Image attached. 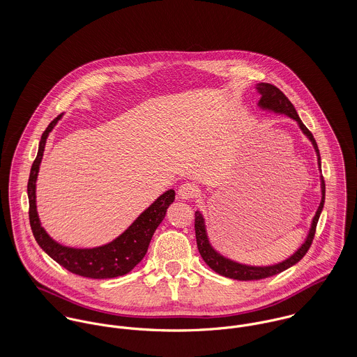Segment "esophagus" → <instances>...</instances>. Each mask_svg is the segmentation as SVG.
<instances>
[{
  "instance_id": "esophagus-1",
  "label": "esophagus",
  "mask_w": 357,
  "mask_h": 357,
  "mask_svg": "<svg viewBox=\"0 0 357 357\" xmlns=\"http://www.w3.org/2000/svg\"><path fill=\"white\" fill-rule=\"evenodd\" d=\"M198 194V190L195 187V184L192 183H184L178 187V191H177V195H178V199H183V201H188V199H192L195 198Z\"/></svg>"
}]
</instances>
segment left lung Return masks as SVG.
<instances>
[{"mask_svg":"<svg viewBox=\"0 0 357 357\" xmlns=\"http://www.w3.org/2000/svg\"><path fill=\"white\" fill-rule=\"evenodd\" d=\"M257 92L259 93L261 99L258 102V107L262 109H268V111H273L276 114H284L287 116H290L291 119H294L300 129L303 130V133L306 137L310 140L316 155H317V165H319V170H321V160H320V153L319 149L316 144V140L313 139L312 133L307 130L305 125L303 123V121L300 119L294 105L291 102L284 96V93L278 89L275 85L271 84H257L255 86ZM320 187H321V201L317 207V211L312 220L307 236H306L305 242L300 246V249L293 255H290L289 258H286L282 262L273 264V265H266V266H255V265H246V264H241L236 262L234 259H229L224 255H220L218 252H215L213 249V246L208 242L207 238V232H206V225H204V215L201 214V211H195V235H197V245H198V250L202 255L204 262L218 275H222L225 278L229 279H235V280H259V279H265L273 275H278L286 269H289L290 266L296 265L309 250L313 236H314V231H316V225L320 217V213L323 210L324 206V198H326V185H324V180L323 176H320Z\"/></svg>","mask_w":357,"mask_h":357,"instance_id":"obj_1","label":"left lung"}]
</instances>
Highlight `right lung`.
<instances>
[{
    "instance_id": "add662e5",
    "label": "right lung",
    "mask_w": 357,
    "mask_h": 357,
    "mask_svg": "<svg viewBox=\"0 0 357 357\" xmlns=\"http://www.w3.org/2000/svg\"><path fill=\"white\" fill-rule=\"evenodd\" d=\"M63 114L57 115L41 136L38 153L33 162L27 195H29V217L33 235L40 248L67 271L91 279H111L130 272L147 253L155 229L166 215V210L174 201V190L162 194L150 207H147L132 224L112 242L92 249H75L57 243L43 228L36 201V183L40 165L45 150L47 139Z\"/></svg>"
}]
</instances>
